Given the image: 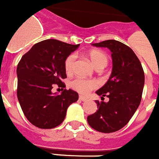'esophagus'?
Masks as SVG:
<instances>
[{
    "instance_id": "1",
    "label": "esophagus",
    "mask_w": 159,
    "mask_h": 159,
    "mask_svg": "<svg viewBox=\"0 0 159 159\" xmlns=\"http://www.w3.org/2000/svg\"><path fill=\"white\" fill-rule=\"evenodd\" d=\"M79 99L81 101H82V102H84V101L87 100V98L85 96H82V95H79Z\"/></svg>"
}]
</instances>
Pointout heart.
Masks as SVG:
<instances>
[{
	"instance_id": "b5f03b06",
	"label": "heart",
	"mask_w": 159,
	"mask_h": 159,
	"mask_svg": "<svg viewBox=\"0 0 159 159\" xmlns=\"http://www.w3.org/2000/svg\"><path fill=\"white\" fill-rule=\"evenodd\" d=\"M89 58L93 64V66L98 70V69H103L108 64V55L105 52L98 49H93L91 50L89 53ZM76 58L77 57L74 53H71L66 57L65 61V70L66 74H70L73 73L75 65ZM98 81L93 79H85V78H77L73 80L71 82V86L73 89L77 90L78 92L81 93H87L92 89L98 87Z\"/></svg>"
}]
</instances>
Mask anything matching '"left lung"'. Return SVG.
<instances>
[{"label":"left lung","mask_w":159,"mask_h":159,"mask_svg":"<svg viewBox=\"0 0 159 159\" xmlns=\"http://www.w3.org/2000/svg\"><path fill=\"white\" fill-rule=\"evenodd\" d=\"M110 49L113 70L110 79L96 91L102 102L96 101L98 110L87 117L89 125L102 133H113L124 127L131 119L142 100L145 75L140 61L132 49L115 40L93 44ZM109 98L107 103L104 97Z\"/></svg>","instance_id":"1"}]
</instances>
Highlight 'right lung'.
<instances>
[{"label":"right lung","instance_id":"1","mask_svg":"<svg viewBox=\"0 0 159 159\" xmlns=\"http://www.w3.org/2000/svg\"><path fill=\"white\" fill-rule=\"evenodd\" d=\"M80 45H70L55 39L35 44L22 56L16 68V94L26 118L41 129H52L66 118L70 105L77 102L78 93L63 89L61 95L51 92L56 84L66 87V57Z\"/></svg>","mask_w":159,"mask_h":159}]
</instances>
